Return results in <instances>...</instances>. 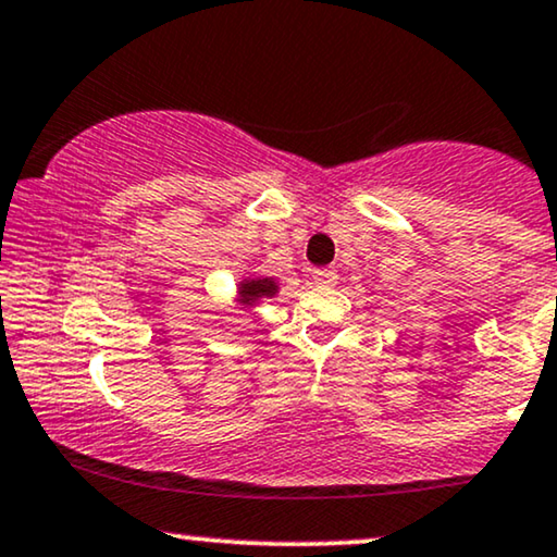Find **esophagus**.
<instances>
[{
    "label": "esophagus",
    "mask_w": 557,
    "mask_h": 557,
    "mask_svg": "<svg viewBox=\"0 0 557 557\" xmlns=\"http://www.w3.org/2000/svg\"><path fill=\"white\" fill-rule=\"evenodd\" d=\"M312 278H314L317 286H335L337 284V273L332 269H317L312 273Z\"/></svg>",
    "instance_id": "34e87169"
}]
</instances>
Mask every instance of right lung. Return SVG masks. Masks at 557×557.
<instances>
[{"label": "right lung", "instance_id": "1", "mask_svg": "<svg viewBox=\"0 0 557 557\" xmlns=\"http://www.w3.org/2000/svg\"><path fill=\"white\" fill-rule=\"evenodd\" d=\"M278 292L276 281L273 278H252V281H245L240 284V296L245 305H252V301L263 299V296H273Z\"/></svg>", "mask_w": 557, "mask_h": 557}]
</instances>
